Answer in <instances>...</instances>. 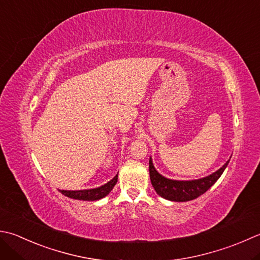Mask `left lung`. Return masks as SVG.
I'll return each mask as SVG.
<instances>
[{"mask_svg": "<svg viewBox=\"0 0 260 260\" xmlns=\"http://www.w3.org/2000/svg\"><path fill=\"white\" fill-rule=\"evenodd\" d=\"M229 159L220 169L206 177L192 180H175L169 179L156 171L152 157H150L149 170L151 184L153 186L156 194L164 197L165 200L171 202H188L195 200L198 196L204 194L215 184L218 178L229 165Z\"/></svg>", "mask_w": 260, "mask_h": 260, "instance_id": "1", "label": "left lung"}]
</instances>
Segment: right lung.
I'll list each match as a JSON object with an SVG mask.
<instances>
[{"instance_id": "obj_1", "label": "right lung", "mask_w": 260, "mask_h": 260, "mask_svg": "<svg viewBox=\"0 0 260 260\" xmlns=\"http://www.w3.org/2000/svg\"><path fill=\"white\" fill-rule=\"evenodd\" d=\"M117 179H118V175H116L110 181H108L107 184L100 187L91 188V189H82V190H60V192L70 198H73V200L99 201L101 198L106 197L111 190H113V188L117 182Z\"/></svg>"}]
</instances>
